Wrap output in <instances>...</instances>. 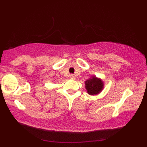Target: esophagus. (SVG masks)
<instances>
[{
    "label": "esophagus",
    "instance_id": "34e87169",
    "mask_svg": "<svg viewBox=\"0 0 147 147\" xmlns=\"http://www.w3.org/2000/svg\"><path fill=\"white\" fill-rule=\"evenodd\" d=\"M69 78L71 80H74L75 79V77H74V76L73 75V74H71V75L69 76Z\"/></svg>",
    "mask_w": 147,
    "mask_h": 147
}]
</instances>
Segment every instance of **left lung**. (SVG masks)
<instances>
[{
	"label": "left lung",
	"mask_w": 147,
	"mask_h": 147,
	"mask_svg": "<svg viewBox=\"0 0 147 147\" xmlns=\"http://www.w3.org/2000/svg\"><path fill=\"white\" fill-rule=\"evenodd\" d=\"M85 85L87 93L90 95H98L104 88V82L96 76H92L86 80Z\"/></svg>",
	"instance_id": "1"
}]
</instances>
